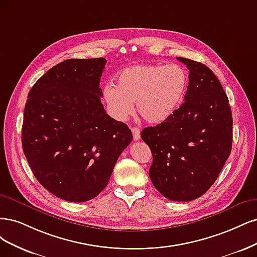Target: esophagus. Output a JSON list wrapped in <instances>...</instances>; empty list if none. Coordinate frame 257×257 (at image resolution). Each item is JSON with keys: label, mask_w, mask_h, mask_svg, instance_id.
Instances as JSON below:
<instances>
[{"label": "esophagus", "mask_w": 257, "mask_h": 257, "mask_svg": "<svg viewBox=\"0 0 257 257\" xmlns=\"http://www.w3.org/2000/svg\"><path fill=\"white\" fill-rule=\"evenodd\" d=\"M131 131H132V135H134V140H135V141L140 140V138H141L140 129L137 128V127H134V128H131Z\"/></svg>", "instance_id": "34e87169"}]
</instances>
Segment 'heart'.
Returning <instances> with one entry per match:
<instances>
[{"instance_id":"obj_1","label":"heart","mask_w":257,"mask_h":257,"mask_svg":"<svg viewBox=\"0 0 257 257\" xmlns=\"http://www.w3.org/2000/svg\"><path fill=\"white\" fill-rule=\"evenodd\" d=\"M117 85L106 84L103 100L116 120L127 119L134 102L144 120L161 123L178 110L187 92L188 74L178 64H138L119 72Z\"/></svg>"}]
</instances>
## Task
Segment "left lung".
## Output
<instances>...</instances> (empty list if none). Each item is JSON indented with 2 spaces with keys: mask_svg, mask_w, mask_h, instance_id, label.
<instances>
[{
  "mask_svg": "<svg viewBox=\"0 0 257 257\" xmlns=\"http://www.w3.org/2000/svg\"><path fill=\"white\" fill-rule=\"evenodd\" d=\"M189 69L185 102L165 121L142 130L153 163L154 187L171 201L189 202L207 192L225 164L233 143L228 98L206 65L177 57Z\"/></svg>",
  "mask_w": 257,
  "mask_h": 257,
  "instance_id": "8db88e82",
  "label": "left lung"
}]
</instances>
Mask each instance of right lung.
I'll return each mask as SVG.
<instances>
[{
	"instance_id": "obj_1",
	"label": "right lung",
	"mask_w": 257,
	"mask_h": 257,
	"mask_svg": "<svg viewBox=\"0 0 257 257\" xmlns=\"http://www.w3.org/2000/svg\"><path fill=\"white\" fill-rule=\"evenodd\" d=\"M106 61L71 59L49 69L28 95L22 148L38 183L68 202H86L106 187L131 143L126 123L107 115L99 87Z\"/></svg>"
}]
</instances>
